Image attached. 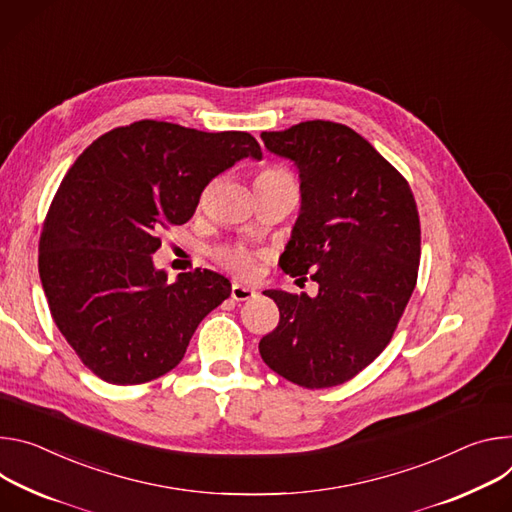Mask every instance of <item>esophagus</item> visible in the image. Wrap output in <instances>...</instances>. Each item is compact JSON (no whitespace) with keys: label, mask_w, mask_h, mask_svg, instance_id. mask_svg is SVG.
<instances>
[{"label":"esophagus","mask_w":512,"mask_h":512,"mask_svg":"<svg viewBox=\"0 0 512 512\" xmlns=\"http://www.w3.org/2000/svg\"><path fill=\"white\" fill-rule=\"evenodd\" d=\"M256 297V289L240 285V282H234L232 285V299L234 301H250Z\"/></svg>","instance_id":"34e87169"}]
</instances>
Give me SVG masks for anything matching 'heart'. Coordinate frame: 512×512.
<instances>
[{"label": "heart", "mask_w": 512, "mask_h": 512, "mask_svg": "<svg viewBox=\"0 0 512 512\" xmlns=\"http://www.w3.org/2000/svg\"><path fill=\"white\" fill-rule=\"evenodd\" d=\"M289 181H293L291 175L285 168H278V166H268L260 170V175L256 177V183H289ZM217 258L225 268H230L242 276H248L254 270V256L242 246L223 248L217 252Z\"/></svg>", "instance_id": "b5f03b06"}]
</instances>
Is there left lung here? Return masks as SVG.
Listing matches in <instances>:
<instances>
[{"mask_svg": "<svg viewBox=\"0 0 512 512\" xmlns=\"http://www.w3.org/2000/svg\"><path fill=\"white\" fill-rule=\"evenodd\" d=\"M295 162L301 209L280 256L287 274L319 285L264 291L280 321L260 339L270 370L305 388L344 384L386 348L417 285L421 225L409 183L352 128L313 120L260 134Z\"/></svg>", "mask_w": 512, "mask_h": 512, "instance_id": "1", "label": "left lung"}]
</instances>
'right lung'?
<instances>
[{
  "instance_id": "add662e5",
  "label": "right lung",
  "mask_w": 512,
  "mask_h": 512,
  "mask_svg": "<svg viewBox=\"0 0 512 512\" xmlns=\"http://www.w3.org/2000/svg\"><path fill=\"white\" fill-rule=\"evenodd\" d=\"M248 156L262 158L248 132L142 120L103 134L69 168L42 227L38 272L56 327L101 380L170 372L230 297V280L213 270L168 285L152 254L164 230L193 217L211 179Z\"/></svg>"
}]
</instances>
